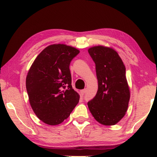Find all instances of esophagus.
Returning <instances> with one entry per match:
<instances>
[{
    "instance_id": "34e87169",
    "label": "esophagus",
    "mask_w": 157,
    "mask_h": 157,
    "mask_svg": "<svg viewBox=\"0 0 157 157\" xmlns=\"http://www.w3.org/2000/svg\"><path fill=\"white\" fill-rule=\"evenodd\" d=\"M86 89H83V90H81V95H82V96L84 95V94H86Z\"/></svg>"
}]
</instances>
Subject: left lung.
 Here are the masks:
<instances>
[{"instance_id":"8db88e82","label":"left lung","mask_w":157,"mask_h":157,"mask_svg":"<svg viewBox=\"0 0 157 157\" xmlns=\"http://www.w3.org/2000/svg\"><path fill=\"white\" fill-rule=\"evenodd\" d=\"M88 52L96 64L98 83L97 93L88 102V106L100 124L114 125L124 117L129 102L125 66L112 48L94 46Z\"/></svg>"}]
</instances>
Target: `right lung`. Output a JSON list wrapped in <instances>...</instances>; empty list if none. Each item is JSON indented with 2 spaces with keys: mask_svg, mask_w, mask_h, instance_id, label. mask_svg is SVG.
Listing matches in <instances>:
<instances>
[{
  "mask_svg": "<svg viewBox=\"0 0 157 157\" xmlns=\"http://www.w3.org/2000/svg\"><path fill=\"white\" fill-rule=\"evenodd\" d=\"M79 51L51 45L36 57L26 77V90L34 113L44 123L57 125L69 117L79 101L73 89L69 66Z\"/></svg>",
  "mask_w": 157,
  "mask_h": 157,
  "instance_id": "right-lung-1",
  "label": "right lung"
}]
</instances>
